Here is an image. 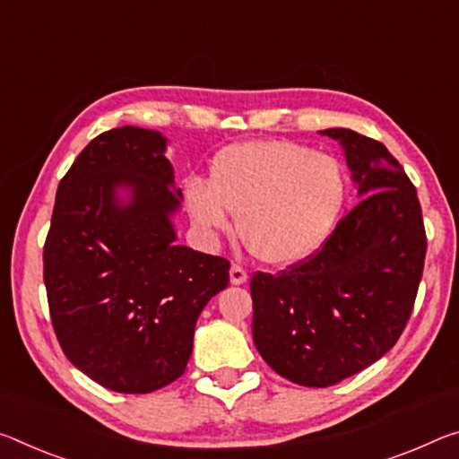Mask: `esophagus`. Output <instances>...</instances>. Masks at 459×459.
<instances>
[{
  "instance_id": "esophagus-1",
  "label": "esophagus",
  "mask_w": 459,
  "mask_h": 459,
  "mask_svg": "<svg viewBox=\"0 0 459 459\" xmlns=\"http://www.w3.org/2000/svg\"><path fill=\"white\" fill-rule=\"evenodd\" d=\"M245 281H247L245 269L238 264H232L230 265V283H232V286H241V283H245Z\"/></svg>"
}]
</instances>
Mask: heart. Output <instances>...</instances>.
Wrapping results in <instances>:
<instances>
[{"mask_svg": "<svg viewBox=\"0 0 459 459\" xmlns=\"http://www.w3.org/2000/svg\"><path fill=\"white\" fill-rule=\"evenodd\" d=\"M349 195L345 167L292 141L224 147L210 179L187 178L184 206L204 237L237 232L261 264L288 267L310 259L329 241Z\"/></svg>", "mask_w": 459, "mask_h": 459, "instance_id": "b5f03b06", "label": "heart"}]
</instances>
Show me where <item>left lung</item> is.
I'll return each mask as SVG.
<instances>
[{
	"mask_svg": "<svg viewBox=\"0 0 459 459\" xmlns=\"http://www.w3.org/2000/svg\"><path fill=\"white\" fill-rule=\"evenodd\" d=\"M323 134L343 147L361 200L310 259L251 278L259 355L308 388L333 386L396 345L427 253L417 190L390 151L349 128Z\"/></svg>",
	"mask_w": 459,
	"mask_h": 459,
	"instance_id": "1",
	"label": "left lung"
}]
</instances>
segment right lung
<instances>
[{
  "label": "right lung",
  "instance_id": "add662e5",
  "mask_svg": "<svg viewBox=\"0 0 459 459\" xmlns=\"http://www.w3.org/2000/svg\"><path fill=\"white\" fill-rule=\"evenodd\" d=\"M165 147L157 130L136 126L93 138L61 179L42 255L63 353L125 394L155 392L186 372L195 321L229 286L227 259L176 245L181 190H171Z\"/></svg>",
  "mask_w": 459,
  "mask_h": 459
}]
</instances>
